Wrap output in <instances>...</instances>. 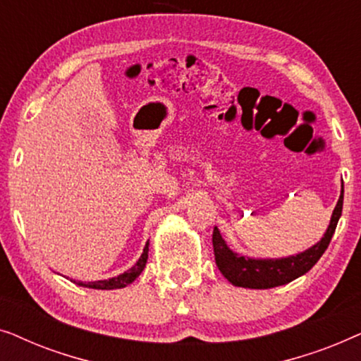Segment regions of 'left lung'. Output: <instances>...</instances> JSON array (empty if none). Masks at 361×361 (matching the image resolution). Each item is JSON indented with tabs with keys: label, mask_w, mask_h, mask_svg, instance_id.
I'll return each instance as SVG.
<instances>
[{
	"label": "left lung",
	"mask_w": 361,
	"mask_h": 361,
	"mask_svg": "<svg viewBox=\"0 0 361 361\" xmlns=\"http://www.w3.org/2000/svg\"><path fill=\"white\" fill-rule=\"evenodd\" d=\"M343 207V185L342 194L335 205L332 219H330L329 228L325 231L322 240L309 250L302 251V253L288 256V258H278V259H256V258H246L235 251H231L226 246L225 240L221 238L219 228H214V235H212V243H214V255L215 263L219 266L220 273L225 276L233 286L238 288H250V289H269L276 288V286L288 284L290 281L298 279L299 276L307 273L312 266L320 259V256L325 253L327 246L332 240L337 228L338 219L342 215Z\"/></svg>",
	"instance_id": "left-lung-1"
}]
</instances>
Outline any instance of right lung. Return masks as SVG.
<instances>
[{
	"mask_svg": "<svg viewBox=\"0 0 361 361\" xmlns=\"http://www.w3.org/2000/svg\"><path fill=\"white\" fill-rule=\"evenodd\" d=\"M147 251H149V241H147L145 250H142V255L140 256V259L136 261L135 266H131L130 269L125 271V273L120 276H115V278L110 279H103V281H93V283H82V281H73V283L78 286H83V288H92V289H121L126 288L128 284H131L137 276L142 273L145 269L146 261H147Z\"/></svg>",
	"mask_w": 361,
	"mask_h": 361,
	"instance_id": "add662e5",
	"label": "right lung"
}]
</instances>
